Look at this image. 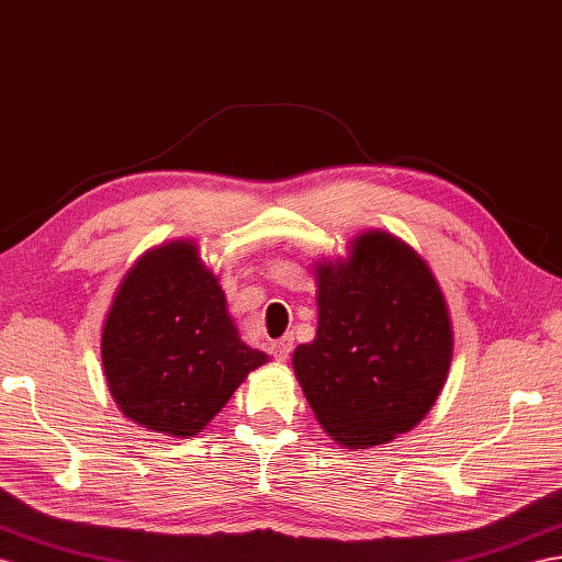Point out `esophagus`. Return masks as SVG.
<instances>
[{"instance_id": "obj_1", "label": "esophagus", "mask_w": 562, "mask_h": 562, "mask_svg": "<svg viewBox=\"0 0 562 562\" xmlns=\"http://www.w3.org/2000/svg\"><path fill=\"white\" fill-rule=\"evenodd\" d=\"M290 353H292V337H282L270 344V356L276 358L278 363H284L286 358H290Z\"/></svg>"}]
</instances>
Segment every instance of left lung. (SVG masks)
<instances>
[{
    "instance_id": "left-lung-1",
    "label": "left lung",
    "mask_w": 562,
    "mask_h": 562,
    "mask_svg": "<svg viewBox=\"0 0 562 562\" xmlns=\"http://www.w3.org/2000/svg\"><path fill=\"white\" fill-rule=\"evenodd\" d=\"M318 327L292 353L315 420L339 446L370 449L411 431L437 404L453 361V323L435 272L384 229L347 256L315 261Z\"/></svg>"
}]
</instances>
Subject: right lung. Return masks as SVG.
<instances>
[{
	"instance_id": "add662e5",
	"label": "right lung",
	"mask_w": 562,
	"mask_h": 562,
	"mask_svg": "<svg viewBox=\"0 0 562 562\" xmlns=\"http://www.w3.org/2000/svg\"><path fill=\"white\" fill-rule=\"evenodd\" d=\"M268 363L227 313L199 244L170 239L125 272L102 325L106 386L127 420L166 437L199 435Z\"/></svg>"
}]
</instances>
